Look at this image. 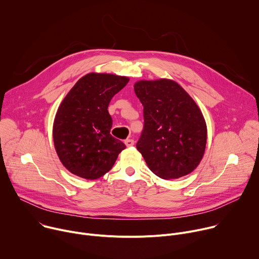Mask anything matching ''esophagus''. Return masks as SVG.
<instances>
[{
  "label": "esophagus",
  "instance_id": "1",
  "mask_svg": "<svg viewBox=\"0 0 259 259\" xmlns=\"http://www.w3.org/2000/svg\"><path fill=\"white\" fill-rule=\"evenodd\" d=\"M125 144L127 146H132V145H134V140L133 139H126L125 140Z\"/></svg>",
  "mask_w": 259,
  "mask_h": 259
}]
</instances>
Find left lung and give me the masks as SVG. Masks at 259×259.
Here are the masks:
<instances>
[{
	"label": "left lung",
	"instance_id": "obj_1",
	"mask_svg": "<svg viewBox=\"0 0 259 259\" xmlns=\"http://www.w3.org/2000/svg\"><path fill=\"white\" fill-rule=\"evenodd\" d=\"M134 91L143 105V130L136 143L147 166L163 179L194 171L201 162L207 128L200 108L177 83L140 81Z\"/></svg>",
	"mask_w": 259,
	"mask_h": 259
}]
</instances>
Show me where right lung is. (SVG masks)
Masks as SVG:
<instances>
[{"mask_svg": "<svg viewBox=\"0 0 259 259\" xmlns=\"http://www.w3.org/2000/svg\"><path fill=\"white\" fill-rule=\"evenodd\" d=\"M129 79L88 73L61 102L53 125L56 153L63 166L85 179H97L114 166L126 145L110 134L108 104Z\"/></svg>", "mask_w": 259, "mask_h": 259, "instance_id": "add662e5", "label": "right lung"}]
</instances>
